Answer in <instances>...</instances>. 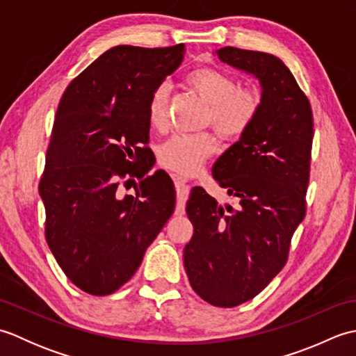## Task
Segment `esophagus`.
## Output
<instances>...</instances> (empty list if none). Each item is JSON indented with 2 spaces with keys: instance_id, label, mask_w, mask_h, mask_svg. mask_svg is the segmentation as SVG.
Segmentation results:
<instances>
[{
  "instance_id": "obj_1",
  "label": "esophagus",
  "mask_w": 356,
  "mask_h": 356,
  "mask_svg": "<svg viewBox=\"0 0 356 356\" xmlns=\"http://www.w3.org/2000/svg\"><path fill=\"white\" fill-rule=\"evenodd\" d=\"M172 180H174V186H176V191L179 195H185L188 191H190V188H191L190 180L176 176V174L172 176Z\"/></svg>"
}]
</instances>
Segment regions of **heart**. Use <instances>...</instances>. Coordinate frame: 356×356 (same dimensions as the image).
Returning a JSON list of instances; mask_svg holds the SVG:
<instances>
[{
    "label": "heart",
    "mask_w": 356,
    "mask_h": 356,
    "mask_svg": "<svg viewBox=\"0 0 356 356\" xmlns=\"http://www.w3.org/2000/svg\"><path fill=\"white\" fill-rule=\"evenodd\" d=\"M186 86L209 104L207 124L223 139H238L255 122L261 110L263 97L255 87L238 86V81L223 70L202 67L186 74ZM147 119L157 133L168 128V88L156 87L147 102ZM216 151L211 133L177 134L165 142L159 151V161L176 174L191 176Z\"/></svg>",
    "instance_id": "b5f03b06"
}]
</instances>
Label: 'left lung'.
Returning a JSON list of instances; mask_svg holds the SVG:
<instances>
[{
  "label": "left lung",
  "instance_id": "1",
  "mask_svg": "<svg viewBox=\"0 0 356 356\" xmlns=\"http://www.w3.org/2000/svg\"><path fill=\"white\" fill-rule=\"evenodd\" d=\"M220 61L251 73L261 110L240 140L217 159L213 176L237 209L195 186L186 214L194 226L185 246L188 280L202 300L234 307L254 298L287 261L291 238L306 216L314 118L307 96L282 59L223 47Z\"/></svg>",
  "mask_w": 356,
  "mask_h": 356
}]
</instances>
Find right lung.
I'll return each instance as SVG.
<instances>
[{
  "label": "right lung",
  "instance_id": "1",
  "mask_svg": "<svg viewBox=\"0 0 356 356\" xmlns=\"http://www.w3.org/2000/svg\"><path fill=\"white\" fill-rule=\"evenodd\" d=\"M185 45H116L74 78L59 101L40 182L45 240L70 282L110 295L130 280L171 217L172 180L151 170L147 102L177 69ZM141 179L120 198V180Z\"/></svg>",
  "mask_w": 356,
  "mask_h": 356
}]
</instances>
